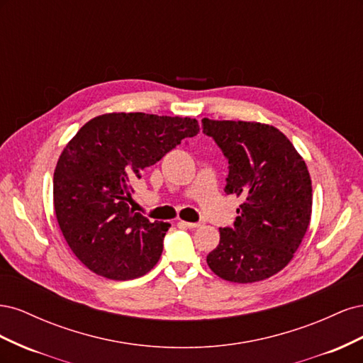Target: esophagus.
Wrapping results in <instances>:
<instances>
[{"label":"esophagus","mask_w":363,"mask_h":363,"mask_svg":"<svg viewBox=\"0 0 363 363\" xmlns=\"http://www.w3.org/2000/svg\"><path fill=\"white\" fill-rule=\"evenodd\" d=\"M180 224H182L183 227H186V228H196V227H200V223H188V221H180Z\"/></svg>","instance_id":"obj_1"}]
</instances>
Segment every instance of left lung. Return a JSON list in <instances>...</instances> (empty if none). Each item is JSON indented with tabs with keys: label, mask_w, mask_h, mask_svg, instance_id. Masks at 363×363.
Instances as JSON below:
<instances>
[{
	"label": "left lung",
	"mask_w": 363,
	"mask_h": 363,
	"mask_svg": "<svg viewBox=\"0 0 363 363\" xmlns=\"http://www.w3.org/2000/svg\"><path fill=\"white\" fill-rule=\"evenodd\" d=\"M228 159L227 194L242 199L233 227L219 228L207 265L235 283L265 280L292 260L311 224L312 182L306 162L276 127L203 118Z\"/></svg>",
	"instance_id": "obj_1"
}]
</instances>
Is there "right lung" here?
I'll list each match as a JSON object with an SVG mask.
<instances>
[{"instance_id":"add662e5","label":"right lung","mask_w":363,"mask_h":363,"mask_svg":"<svg viewBox=\"0 0 363 363\" xmlns=\"http://www.w3.org/2000/svg\"><path fill=\"white\" fill-rule=\"evenodd\" d=\"M199 121L148 113H104L86 123L63 148L54 171V212L71 251L111 280L155 268L171 224L130 208L131 182L186 138Z\"/></svg>"}]
</instances>
